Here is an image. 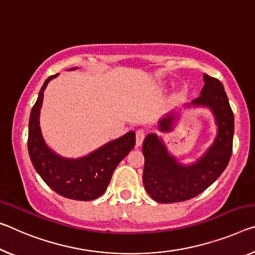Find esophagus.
<instances>
[{
  "label": "esophagus",
  "mask_w": 255,
  "mask_h": 255,
  "mask_svg": "<svg viewBox=\"0 0 255 255\" xmlns=\"http://www.w3.org/2000/svg\"><path fill=\"white\" fill-rule=\"evenodd\" d=\"M145 138V131L143 129H139V130L136 131V145L137 146H140Z\"/></svg>",
  "instance_id": "esophagus-1"
}]
</instances>
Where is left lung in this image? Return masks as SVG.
<instances>
[{
  "label": "left lung",
  "mask_w": 255,
  "mask_h": 255,
  "mask_svg": "<svg viewBox=\"0 0 255 255\" xmlns=\"http://www.w3.org/2000/svg\"><path fill=\"white\" fill-rule=\"evenodd\" d=\"M204 86L197 99L187 106L209 108L215 116V142L196 162L183 164L168 152L156 134H148L143 143L145 159L143 184L153 200L159 203H175L193 199L219 178L232 156L234 113L229 106L224 85L219 79L204 74ZM169 113L159 121V130L168 132L178 119Z\"/></svg>",
  "instance_id": "1"
}]
</instances>
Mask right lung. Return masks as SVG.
Returning a JSON list of instances; mask_svg holds the SVG:
<instances>
[{"label": "right lung", "mask_w": 255, "mask_h": 255, "mask_svg": "<svg viewBox=\"0 0 255 255\" xmlns=\"http://www.w3.org/2000/svg\"><path fill=\"white\" fill-rule=\"evenodd\" d=\"M76 68H71L74 70ZM45 80L40 88L37 101L34 104L29 118L28 152L35 170L42 179L59 195L77 201H92L107 191L112 173L121 160L135 146V132L107 143L86 156L67 159L47 146L39 126V113L44 91L50 80Z\"/></svg>", "instance_id": "obj_1"}]
</instances>
